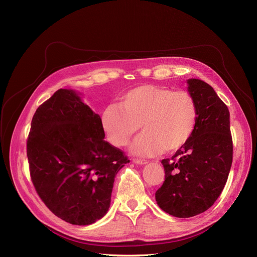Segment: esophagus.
<instances>
[{"instance_id": "obj_1", "label": "esophagus", "mask_w": 257, "mask_h": 257, "mask_svg": "<svg viewBox=\"0 0 257 257\" xmlns=\"http://www.w3.org/2000/svg\"><path fill=\"white\" fill-rule=\"evenodd\" d=\"M133 162L135 163V164H139V165H145L148 163V161H145V160H138V159H133Z\"/></svg>"}]
</instances>
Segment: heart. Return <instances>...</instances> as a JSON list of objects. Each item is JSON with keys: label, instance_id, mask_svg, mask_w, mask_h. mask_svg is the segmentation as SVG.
<instances>
[{"label": "heart", "instance_id": "heart-1", "mask_svg": "<svg viewBox=\"0 0 257 257\" xmlns=\"http://www.w3.org/2000/svg\"><path fill=\"white\" fill-rule=\"evenodd\" d=\"M195 99L185 91L154 84L138 85L102 113L107 139L114 147L126 146L141 126L144 133L132 145L139 157L174 153L190 142L196 127Z\"/></svg>", "mask_w": 257, "mask_h": 257}]
</instances>
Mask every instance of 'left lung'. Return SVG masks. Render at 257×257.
I'll use <instances>...</instances> for the list:
<instances>
[{"label":"left lung","mask_w":257,"mask_h":257,"mask_svg":"<svg viewBox=\"0 0 257 257\" xmlns=\"http://www.w3.org/2000/svg\"><path fill=\"white\" fill-rule=\"evenodd\" d=\"M188 90L198 116L190 142L172 159L162 160L165 181L155 192L162 210L177 217L205 212L220 196L232 163V139L227 106L211 85L189 79Z\"/></svg>","instance_id":"8db88e82"}]
</instances>
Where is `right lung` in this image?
<instances>
[{
  "instance_id": "add662e5",
  "label": "right lung",
  "mask_w": 257,
  "mask_h": 257,
  "mask_svg": "<svg viewBox=\"0 0 257 257\" xmlns=\"http://www.w3.org/2000/svg\"><path fill=\"white\" fill-rule=\"evenodd\" d=\"M100 116L73 90L60 89L37 108L27 142L30 175L50 211L74 225L107 213L115 175L130 162L104 141Z\"/></svg>"
}]
</instances>
